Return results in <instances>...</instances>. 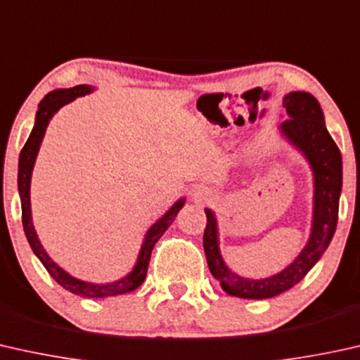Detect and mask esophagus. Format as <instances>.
<instances>
[{
    "instance_id": "obj_1",
    "label": "esophagus",
    "mask_w": 360,
    "mask_h": 360,
    "mask_svg": "<svg viewBox=\"0 0 360 360\" xmlns=\"http://www.w3.org/2000/svg\"><path fill=\"white\" fill-rule=\"evenodd\" d=\"M193 196H195V198H198V200H200V198L202 196V191H195V193H193Z\"/></svg>"
}]
</instances>
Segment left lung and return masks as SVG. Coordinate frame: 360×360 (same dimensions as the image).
<instances>
[{
    "label": "left lung",
    "mask_w": 360,
    "mask_h": 360,
    "mask_svg": "<svg viewBox=\"0 0 360 360\" xmlns=\"http://www.w3.org/2000/svg\"><path fill=\"white\" fill-rule=\"evenodd\" d=\"M288 120L279 131L302 153L314 174V216L310 237L292 263L283 271L262 279H250L233 273L224 262L219 248V227L214 211L205 210V253L211 274L229 295L240 299H269L304 279L315 266L335 236L342 186V160L336 143L328 133L320 103L309 92L294 91L283 98Z\"/></svg>",
    "instance_id": "obj_1"
}]
</instances>
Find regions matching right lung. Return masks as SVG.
I'll list each match as a JSON object with an SVG mask.
<instances>
[{"label": "right lung", "mask_w": 360, "mask_h": 360, "mask_svg": "<svg viewBox=\"0 0 360 360\" xmlns=\"http://www.w3.org/2000/svg\"><path fill=\"white\" fill-rule=\"evenodd\" d=\"M92 91L94 87L87 84H79V86L70 87V89H55L46 94L44 101L39 103L37 115H35V124L32 131H30L27 143L24 144V148L19 154L18 188H19V196H20V207H22L24 232L29 240L30 248H32V252L35 253V257L40 259L45 269L49 271L51 278H53L61 288H65L66 290H70V292L76 295L102 299V297H112V295L131 292V290L138 289L139 285L143 284L146 273H148L150 252H153L155 242L164 236V232L167 231L170 224L174 222L175 216L179 214V211L184 207L185 198H180V200L176 201L175 205L159 219V221H155L153 226L148 229L141 245V250H139L136 264H134L133 269L129 271L127 276H123L122 279L112 281V283H105V284L87 283V281H81L75 278V276H71L70 273H66L63 268L58 266V264L50 258V255L45 252L44 247H41L37 232H35V227L32 222V210H30V180H32L35 159H37L40 144L44 141L46 127H49L51 117H53L61 107L66 105V103L75 101L76 97L87 96V94H91Z\"/></svg>", "instance_id": "obj_1"}]
</instances>
